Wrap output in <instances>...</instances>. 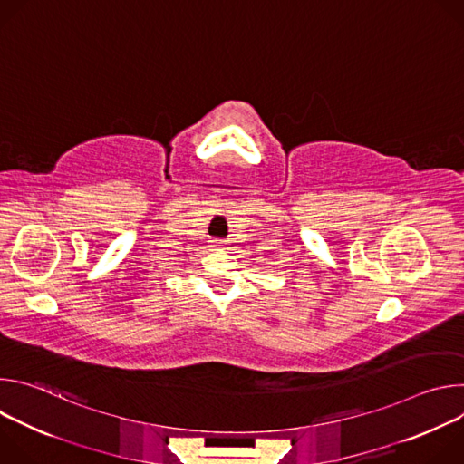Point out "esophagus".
<instances>
[{
	"label": "esophagus",
	"mask_w": 464,
	"mask_h": 464,
	"mask_svg": "<svg viewBox=\"0 0 464 464\" xmlns=\"http://www.w3.org/2000/svg\"><path fill=\"white\" fill-rule=\"evenodd\" d=\"M211 244H213V247H218V249H222L226 242H224L222 238H215V240H211Z\"/></svg>",
	"instance_id": "1"
}]
</instances>
